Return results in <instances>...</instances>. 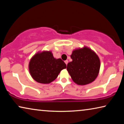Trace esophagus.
Masks as SVG:
<instances>
[{
  "label": "esophagus",
  "mask_w": 124,
  "mask_h": 124,
  "mask_svg": "<svg viewBox=\"0 0 124 124\" xmlns=\"http://www.w3.org/2000/svg\"><path fill=\"white\" fill-rule=\"evenodd\" d=\"M64 62H65V63L66 64V65H67V64H68V60H66L64 61Z\"/></svg>",
  "instance_id": "1"
}]
</instances>
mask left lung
Listing matches in <instances>:
<instances>
[{"label":"left lung","mask_w":124,"mask_h":124,"mask_svg":"<svg viewBox=\"0 0 124 124\" xmlns=\"http://www.w3.org/2000/svg\"><path fill=\"white\" fill-rule=\"evenodd\" d=\"M70 57L72 61L67 70L74 83L85 85L95 80L100 68V60L95 52L84 47L74 50Z\"/></svg>","instance_id":"8db88e82"}]
</instances>
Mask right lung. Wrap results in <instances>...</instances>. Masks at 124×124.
<instances>
[{
  "instance_id": "add662e5",
  "label": "right lung",
  "mask_w": 124,
  "mask_h": 124,
  "mask_svg": "<svg viewBox=\"0 0 124 124\" xmlns=\"http://www.w3.org/2000/svg\"><path fill=\"white\" fill-rule=\"evenodd\" d=\"M66 68L64 61L56 59L51 51L38 52L31 58L29 70L31 76L41 84H49L56 79L62 70Z\"/></svg>"
}]
</instances>
